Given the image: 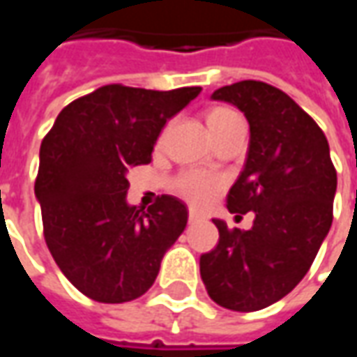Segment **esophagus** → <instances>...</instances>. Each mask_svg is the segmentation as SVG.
<instances>
[{
	"label": "esophagus",
	"instance_id": "obj_1",
	"mask_svg": "<svg viewBox=\"0 0 357 357\" xmlns=\"http://www.w3.org/2000/svg\"><path fill=\"white\" fill-rule=\"evenodd\" d=\"M204 216L197 211H189V224H195V222H203Z\"/></svg>",
	"mask_w": 357,
	"mask_h": 357
}]
</instances>
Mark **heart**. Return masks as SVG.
I'll use <instances>...</instances> for the list:
<instances>
[{
	"label": "heart",
	"mask_w": 357,
	"mask_h": 357,
	"mask_svg": "<svg viewBox=\"0 0 357 357\" xmlns=\"http://www.w3.org/2000/svg\"><path fill=\"white\" fill-rule=\"evenodd\" d=\"M238 119L239 116L234 109L224 108V106H214V108L206 109V114H204V121H206V126L211 129L214 139L222 135ZM218 187H220V179L216 178V176L197 170L183 172V174H179L178 178L172 181L174 193L183 197L187 203L191 204L208 203Z\"/></svg>",
	"instance_id": "obj_1"
}]
</instances>
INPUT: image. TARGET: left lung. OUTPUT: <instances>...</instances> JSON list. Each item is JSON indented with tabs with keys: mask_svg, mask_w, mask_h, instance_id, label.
<instances>
[{
	"mask_svg": "<svg viewBox=\"0 0 357 357\" xmlns=\"http://www.w3.org/2000/svg\"><path fill=\"white\" fill-rule=\"evenodd\" d=\"M249 121L245 168L226 197L234 214L255 213L253 228L214 220L218 243L201 255L211 300L257 311L282 300L305 276L333 224L336 170L321 127L290 96L263 81L214 91Z\"/></svg>",
	"mask_w": 357,
	"mask_h": 357,
	"instance_id": "left-lung-1",
	"label": "left lung"
}]
</instances>
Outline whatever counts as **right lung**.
<instances>
[{"label": "right lung", "mask_w": 357, "mask_h": 357, "mask_svg": "<svg viewBox=\"0 0 357 357\" xmlns=\"http://www.w3.org/2000/svg\"><path fill=\"white\" fill-rule=\"evenodd\" d=\"M199 92L106 84L67 104L40 144L34 193L44 239L67 280L91 300L141 298L185 230L187 208L176 197L160 195L146 211L129 206L127 172L153 160L166 121Z\"/></svg>", "instance_id": "right-lung-1"}]
</instances>
